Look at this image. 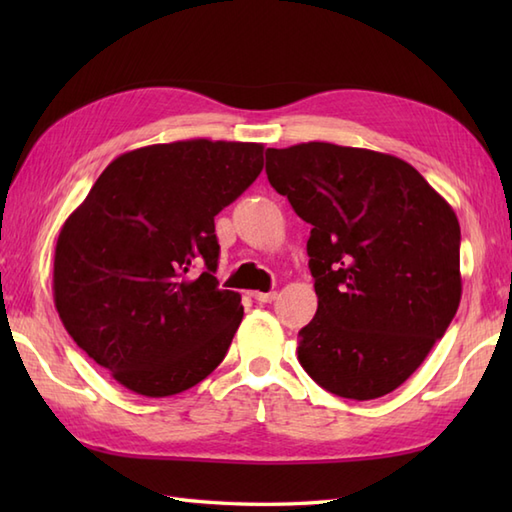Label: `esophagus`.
<instances>
[{"mask_svg": "<svg viewBox=\"0 0 512 512\" xmlns=\"http://www.w3.org/2000/svg\"><path fill=\"white\" fill-rule=\"evenodd\" d=\"M250 297L259 303H273L277 299V292H250Z\"/></svg>", "mask_w": 512, "mask_h": 512, "instance_id": "1", "label": "esophagus"}]
</instances>
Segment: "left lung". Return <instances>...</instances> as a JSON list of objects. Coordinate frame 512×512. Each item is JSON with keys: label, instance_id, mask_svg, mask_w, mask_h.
<instances>
[{"label": "left lung", "instance_id": "left-lung-1", "mask_svg": "<svg viewBox=\"0 0 512 512\" xmlns=\"http://www.w3.org/2000/svg\"><path fill=\"white\" fill-rule=\"evenodd\" d=\"M266 173L312 226L308 266L319 308L299 332L301 367L334 396L389 394L458 312V217L409 162L372 149H268Z\"/></svg>", "mask_w": 512, "mask_h": 512}]
</instances>
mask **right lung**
I'll list each match as a JSON object with an SVG mask.
<instances>
[{"mask_svg": "<svg viewBox=\"0 0 512 512\" xmlns=\"http://www.w3.org/2000/svg\"><path fill=\"white\" fill-rule=\"evenodd\" d=\"M262 169L259 143L140 147L112 160L65 220L54 306L74 343L134 394H180L226 356L244 308L217 288L215 215Z\"/></svg>", "mask_w": 512, "mask_h": 512, "instance_id": "obj_1", "label": "right lung"}]
</instances>
